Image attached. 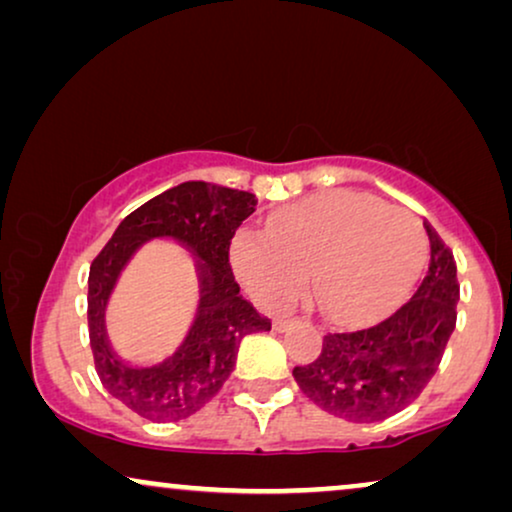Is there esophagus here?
Instances as JSON below:
<instances>
[{
  "mask_svg": "<svg viewBox=\"0 0 512 512\" xmlns=\"http://www.w3.org/2000/svg\"><path fill=\"white\" fill-rule=\"evenodd\" d=\"M291 324H296V319H286V317L272 319V328H275V331H284V328H289Z\"/></svg>",
  "mask_w": 512,
  "mask_h": 512,
  "instance_id": "34e87169",
  "label": "esophagus"
}]
</instances>
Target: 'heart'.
Wrapping results in <instances>:
<instances>
[{"instance_id": "obj_1", "label": "heart", "mask_w": 512, "mask_h": 512, "mask_svg": "<svg viewBox=\"0 0 512 512\" xmlns=\"http://www.w3.org/2000/svg\"><path fill=\"white\" fill-rule=\"evenodd\" d=\"M426 247V230L410 209L331 191L279 209L265 235H237L233 263L268 305L291 303L312 272L314 296L335 319L366 321L408 291Z\"/></svg>"}]
</instances>
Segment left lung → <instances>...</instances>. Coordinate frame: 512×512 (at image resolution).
Returning a JSON list of instances; mask_svg holds the SVG:
<instances>
[{
	"label": "left lung",
	"mask_w": 512,
	"mask_h": 512,
	"mask_svg": "<svg viewBox=\"0 0 512 512\" xmlns=\"http://www.w3.org/2000/svg\"><path fill=\"white\" fill-rule=\"evenodd\" d=\"M429 270L415 296L359 331L324 335L314 361L293 368L298 387L321 410L356 424L382 422L415 401L436 375L457 324V265L429 223Z\"/></svg>",
	"instance_id": "8db88e82"
}]
</instances>
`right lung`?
Here are the masks:
<instances>
[{
	"label": "right lung",
	"mask_w": 512,
	"mask_h": 512,
	"mask_svg": "<svg viewBox=\"0 0 512 512\" xmlns=\"http://www.w3.org/2000/svg\"><path fill=\"white\" fill-rule=\"evenodd\" d=\"M256 195L235 188L184 181L125 216L88 277V335L102 387L151 422H179L219 394L235 368L244 335L270 331V319L240 296L230 270V242ZM153 236H174L199 256L201 305L187 340L158 367L135 369L110 352L103 310L131 254Z\"/></svg>",
	"instance_id": "obj_1"
}]
</instances>
